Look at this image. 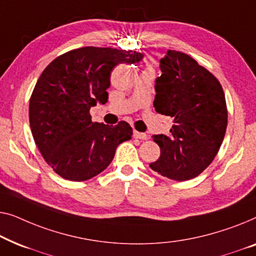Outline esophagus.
<instances>
[{
	"label": "esophagus",
	"instance_id": "1",
	"mask_svg": "<svg viewBox=\"0 0 256 256\" xmlns=\"http://www.w3.org/2000/svg\"><path fill=\"white\" fill-rule=\"evenodd\" d=\"M133 136L136 139H142V140H146L148 139V136L146 134V133H142V132H138V131H134L133 132Z\"/></svg>",
	"mask_w": 256,
	"mask_h": 256
}]
</instances>
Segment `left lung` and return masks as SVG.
Returning a JSON list of instances; mask_svg holds the SVG:
<instances>
[{
  "label": "left lung",
  "instance_id": "obj_1",
  "mask_svg": "<svg viewBox=\"0 0 256 256\" xmlns=\"http://www.w3.org/2000/svg\"><path fill=\"white\" fill-rule=\"evenodd\" d=\"M154 108L174 118L168 136L153 140L160 158L150 167L166 178L186 181L208 167L228 128L225 94L218 78L186 53L169 50L160 60Z\"/></svg>",
  "mask_w": 256,
  "mask_h": 256
}]
</instances>
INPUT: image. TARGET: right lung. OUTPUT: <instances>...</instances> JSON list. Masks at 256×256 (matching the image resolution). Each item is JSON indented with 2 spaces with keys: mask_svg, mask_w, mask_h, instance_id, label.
Returning <instances> with one entry per match:
<instances>
[{
  "mask_svg": "<svg viewBox=\"0 0 256 256\" xmlns=\"http://www.w3.org/2000/svg\"><path fill=\"white\" fill-rule=\"evenodd\" d=\"M142 56L88 46L64 53L42 70L32 92L28 120L39 152L61 178L80 182L98 175L112 161L117 146L131 139L126 122L114 126L97 123L89 110L108 102L111 70Z\"/></svg>",
  "mask_w": 256,
  "mask_h": 256,
  "instance_id": "add662e5",
  "label": "right lung"
}]
</instances>
